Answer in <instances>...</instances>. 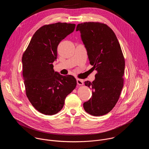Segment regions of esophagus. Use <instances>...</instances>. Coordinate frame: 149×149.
Returning a JSON list of instances; mask_svg holds the SVG:
<instances>
[{
	"label": "esophagus",
	"mask_w": 149,
	"mask_h": 149,
	"mask_svg": "<svg viewBox=\"0 0 149 149\" xmlns=\"http://www.w3.org/2000/svg\"><path fill=\"white\" fill-rule=\"evenodd\" d=\"M77 83L79 86H82L84 84V81L82 79H77Z\"/></svg>",
	"instance_id": "esophagus-1"
}]
</instances>
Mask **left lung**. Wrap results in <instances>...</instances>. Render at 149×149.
<instances>
[{
  "label": "left lung",
  "instance_id": "obj_1",
  "mask_svg": "<svg viewBox=\"0 0 149 149\" xmlns=\"http://www.w3.org/2000/svg\"><path fill=\"white\" fill-rule=\"evenodd\" d=\"M93 68L97 71L95 80L85 85L93 91L91 98L83 104L88 114L103 116L118 101L123 87L125 61L116 34L107 25L84 22L77 26Z\"/></svg>",
  "mask_w": 149,
  "mask_h": 149
}]
</instances>
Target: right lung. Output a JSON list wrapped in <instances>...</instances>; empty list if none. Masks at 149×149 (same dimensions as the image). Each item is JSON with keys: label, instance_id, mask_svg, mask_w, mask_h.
I'll use <instances>...</instances> for the list:
<instances>
[{"label": "right lung", "instance_id": "right-lung-1", "mask_svg": "<svg viewBox=\"0 0 149 149\" xmlns=\"http://www.w3.org/2000/svg\"><path fill=\"white\" fill-rule=\"evenodd\" d=\"M75 25L58 22L44 25L33 35L22 62L26 94L40 113L54 115L63 108L66 97L77 86L71 75L54 71L60 42L74 32Z\"/></svg>", "mask_w": 149, "mask_h": 149}]
</instances>
